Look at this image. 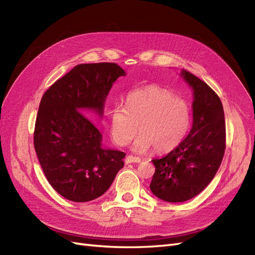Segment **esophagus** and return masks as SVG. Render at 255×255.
<instances>
[{"mask_svg":"<svg viewBox=\"0 0 255 255\" xmlns=\"http://www.w3.org/2000/svg\"><path fill=\"white\" fill-rule=\"evenodd\" d=\"M140 157L128 155L126 157V164H133V163H140Z\"/></svg>","mask_w":255,"mask_h":255,"instance_id":"obj_1","label":"esophagus"}]
</instances>
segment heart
<instances>
[{
	"instance_id": "1",
	"label": "heart",
	"mask_w": 255,
	"mask_h": 255,
	"mask_svg": "<svg viewBox=\"0 0 255 255\" xmlns=\"http://www.w3.org/2000/svg\"><path fill=\"white\" fill-rule=\"evenodd\" d=\"M127 106L116 104L110 114L111 135L123 146L138 135L136 152L165 153L175 149L187 135L191 123L189 104L173 92L159 86H148L129 92Z\"/></svg>"
}]
</instances>
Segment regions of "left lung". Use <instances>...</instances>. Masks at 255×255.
Segmentation results:
<instances>
[{
  "label": "left lung",
  "instance_id": "8db88e82",
  "mask_svg": "<svg viewBox=\"0 0 255 255\" xmlns=\"http://www.w3.org/2000/svg\"><path fill=\"white\" fill-rule=\"evenodd\" d=\"M181 75L194 89L192 128L174 150L155 158L152 192L167 202H184L199 195L218 171L226 150V122L218 95L196 75Z\"/></svg>",
  "mask_w": 255,
  "mask_h": 255
}]
</instances>
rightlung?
<instances>
[{"label":"right lung","instance_id":"add662e5","mask_svg":"<svg viewBox=\"0 0 255 255\" xmlns=\"http://www.w3.org/2000/svg\"><path fill=\"white\" fill-rule=\"evenodd\" d=\"M125 70L115 63L81 64L44 92L34 146L45 177L60 196L87 202L102 196L125 165V152L102 148V135L80 112L103 115L104 102Z\"/></svg>","mask_w":255,"mask_h":255}]
</instances>
